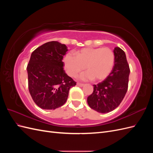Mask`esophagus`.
<instances>
[{
    "instance_id": "1",
    "label": "esophagus",
    "mask_w": 153,
    "mask_h": 153,
    "mask_svg": "<svg viewBox=\"0 0 153 153\" xmlns=\"http://www.w3.org/2000/svg\"><path fill=\"white\" fill-rule=\"evenodd\" d=\"M76 85H77L78 86H79V87H83V86L84 85V84H81V83H79V82H77V83H76Z\"/></svg>"
}]
</instances>
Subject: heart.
<instances>
[{
	"label": "heart",
	"instance_id": "b5f03b06",
	"mask_svg": "<svg viewBox=\"0 0 153 153\" xmlns=\"http://www.w3.org/2000/svg\"><path fill=\"white\" fill-rule=\"evenodd\" d=\"M76 57L68 54L64 59V68L69 76H76L85 69L80 78L83 80L101 81L107 77L114 65L115 55L108 48H84L77 51Z\"/></svg>",
	"mask_w": 153,
	"mask_h": 153
}]
</instances>
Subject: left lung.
Wrapping results in <instances>:
<instances>
[{"mask_svg": "<svg viewBox=\"0 0 153 153\" xmlns=\"http://www.w3.org/2000/svg\"><path fill=\"white\" fill-rule=\"evenodd\" d=\"M114 66L106 79L93 85V92L88 96L87 103L98 112L105 114L116 108L126 94L130 69L126 54L119 47L114 50Z\"/></svg>", "mask_w": 153, "mask_h": 153, "instance_id": "1", "label": "left lung"}]
</instances>
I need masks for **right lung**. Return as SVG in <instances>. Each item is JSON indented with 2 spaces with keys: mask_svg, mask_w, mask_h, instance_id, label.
Wrapping results in <instances>:
<instances>
[{
  "mask_svg": "<svg viewBox=\"0 0 153 153\" xmlns=\"http://www.w3.org/2000/svg\"><path fill=\"white\" fill-rule=\"evenodd\" d=\"M66 46L58 41H50L32 53L27 70L29 92L34 103L45 110L62 106L68 99L70 88L76 82L64 70V55Z\"/></svg>",
  "mask_w": 153,
  "mask_h": 153,
  "instance_id": "obj_1",
  "label": "right lung"
}]
</instances>
